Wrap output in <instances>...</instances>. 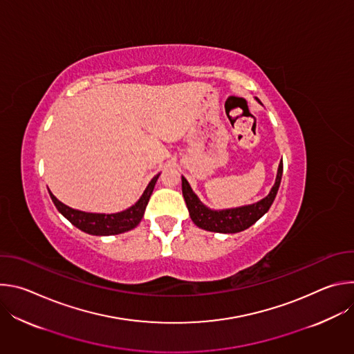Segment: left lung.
<instances>
[{
    "label": "left lung",
    "mask_w": 354,
    "mask_h": 354,
    "mask_svg": "<svg viewBox=\"0 0 354 354\" xmlns=\"http://www.w3.org/2000/svg\"><path fill=\"white\" fill-rule=\"evenodd\" d=\"M281 174H283V162H280L279 165L276 183L272 187L270 193L265 198L258 201V203L245 206V207L231 209V210H221V212L210 210L206 206L201 205V201L193 193L187 180L182 176V193H183L192 221L197 227L212 232L234 234V232H239L249 228L270 209L280 186Z\"/></svg>",
    "instance_id": "8db88e82"
}]
</instances>
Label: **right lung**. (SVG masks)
Wrapping results in <instances>:
<instances>
[{"label":"right lung","mask_w":354,"mask_h":354,"mask_svg":"<svg viewBox=\"0 0 354 354\" xmlns=\"http://www.w3.org/2000/svg\"><path fill=\"white\" fill-rule=\"evenodd\" d=\"M158 176L160 175L151 179V182L148 183L142 196L140 197V200L134 206H131L130 209H127L122 213H116V214H93V213L78 212V210H74V209L63 205L62 201L57 200L56 196H53V193L50 190H48V193H50V197H52V200H53L55 206L57 207V210L73 225H75L81 231L91 234V235H116V234H122L129 230H133L134 227L138 225V223L141 221V218L144 216V210L148 205V200L151 197V193H153V190H154Z\"/></svg>","instance_id":"right-lung-1"}]
</instances>
